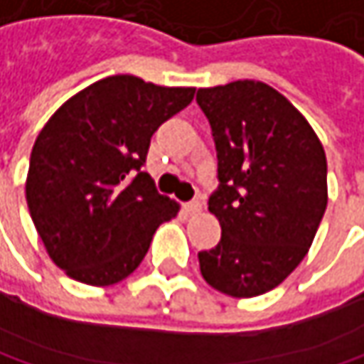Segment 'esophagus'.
Wrapping results in <instances>:
<instances>
[{
    "label": "esophagus",
    "instance_id": "obj_1",
    "mask_svg": "<svg viewBox=\"0 0 364 364\" xmlns=\"http://www.w3.org/2000/svg\"><path fill=\"white\" fill-rule=\"evenodd\" d=\"M183 208H185L187 215H198V213H202V204H200V202H187Z\"/></svg>",
    "mask_w": 364,
    "mask_h": 364
}]
</instances>
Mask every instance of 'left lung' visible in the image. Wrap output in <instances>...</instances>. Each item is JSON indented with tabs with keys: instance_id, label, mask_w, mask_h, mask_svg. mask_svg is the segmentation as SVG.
<instances>
[{
	"instance_id": "left-lung-1",
	"label": "left lung",
	"mask_w": 364,
	"mask_h": 364,
	"mask_svg": "<svg viewBox=\"0 0 364 364\" xmlns=\"http://www.w3.org/2000/svg\"><path fill=\"white\" fill-rule=\"evenodd\" d=\"M218 158L208 210L220 242L198 254L202 277L233 298L271 291L306 256L327 208V158L313 127L260 81L198 89Z\"/></svg>"
}]
</instances>
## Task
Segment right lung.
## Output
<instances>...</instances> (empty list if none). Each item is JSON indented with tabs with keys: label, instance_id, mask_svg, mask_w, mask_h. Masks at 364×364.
<instances>
[{
	"label": "right lung",
	"instance_id": "add662e5",
	"mask_svg": "<svg viewBox=\"0 0 364 364\" xmlns=\"http://www.w3.org/2000/svg\"><path fill=\"white\" fill-rule=\"evenodd\" d=\"M193 87L114 75L64 102L37 135L26 204L50 258L87 285H114L148 254L179 204L160 196L146 164L149 139L193 100Z\"/></svg>",
	"mask_w": 364,
	"mask_h": 364
}]
</instances>
